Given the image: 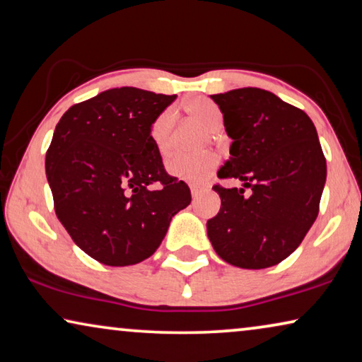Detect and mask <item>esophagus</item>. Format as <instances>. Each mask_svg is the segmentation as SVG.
Returning <instances> with one entry per match:
<instances>
[{
	"label": "esophagus",
	"mask_w": 362,
	"mask_h": 362,
	"mask_svg": "<svg viewBox=\"0 0 362 362\" xmlns=\"http://www.w3.org/2000/svg\"><path fill=\"white\" fill-rule=\"evenodd\" d=\"M190 190H192V197L193 198H198L199 195H203V192H206V187L204 185H190Z\"/></svg>",
	"instance_id": "esophagus-1"
}]
</instances>
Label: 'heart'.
Wrapping results in <instances>:
<instances>
[{"instance_id":"b5f03b06","label":"heart","mask_w":362,"mask_h":362,"mask_svg":"<svg viewBox=\"0 0 362 362\" xmlns=\"http://www.w3.org/2000/svg\"><path fill=\"white\" fill-rule=\"evenodd\" d=\"M187 112L192 118L198 122L206 132L219 133L224 125L223 113L214 102L197 97L187 102ZM177 120V113L174 109H165L160 112L151 128V139L160 156H167L172 148V132H174ZM218 167V158L214 154L206 153L199 156H182L175 154L167 160L165 169L175 179L188 182V183H203L213 175Z\"/></svg>"}]
</instances>
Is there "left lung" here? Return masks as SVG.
Here are the masks:
<instances>
[{"instance_id":"obj_1","label":"left lung","mask_w":362,"mask_h":362,"mask_svg":"<svg viewBox=\"0 0 362 362\" xmlns=\"http://www.w3.org/2000/svg\"><path fill=\"white\" fill-rule=\"evenodd\" d=\"M211 99L233 139L218 177L239 179L242 188L213 187L221 209L206 223L209 242L234 267L278 265L319 214L327 180L319 134L305 112L265 89H234Z\"/></svg>"}]
</instances>
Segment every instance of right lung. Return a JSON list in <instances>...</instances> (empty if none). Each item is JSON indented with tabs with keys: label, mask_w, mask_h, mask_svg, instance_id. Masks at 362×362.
<instances>
[{
	"label": "right lung",
	"mask_w": 362,
	"mask_h": 362,
	"mask_svg": "<svg viewBox=\"0 0 362 362\" xmlns=\"http://www.w3.org/2000/svg\"><path fill=\"white\" fill-rule=\"evenodd\" d=\"M175 97L104 90L69 107L53 133L45 170L55 213L74 244L104 265L146 260L192 202L151 139L154 120Z\"/></svg>",
	"instance_id": "add662e5"
}]
</instances>
